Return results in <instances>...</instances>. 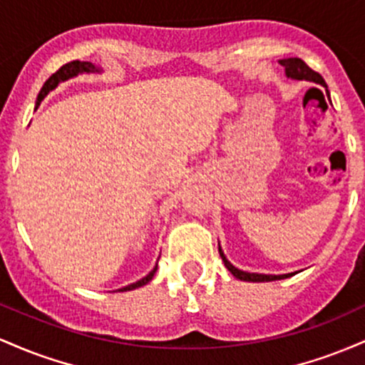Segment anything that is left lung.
Segmentation results:
<instances>
[{
  "mask_svg": "<svg viewBox=\"0 0 365 365\" xmlns=\"http://www.w3.org/2000/svg\"><path fill=\"white\" fill-rule=\"evenodd\" d=\"M279 65L283 66L284 72H287V77L290 78H297V81H311V82H316V83H321L322 87H326V94L329 96L328 92V86H326L324 78L321 77L319 73L314 72L311 66L307 65V63L300 60V58H287V60H279ZM220 255L221 259H223L225 266L228 267V271L232 273L235 278L238 279H244V282H274V279H283V278H288L290 274H278V276H273V274H255V273H245V271H240L237 269L233 264L228 262V259L225 257V254L221 252L220 249Z\"/></svg>",
  "mask_w": 365,
  "mask_h": 365,
  "instance_id": "8db88e82",
  "label": "left lung"
}]
</instances>
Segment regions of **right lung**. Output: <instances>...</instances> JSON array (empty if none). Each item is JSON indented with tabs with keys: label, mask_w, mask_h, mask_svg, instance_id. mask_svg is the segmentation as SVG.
<instances>
[{
	"label": "right lung",
	"mask_w": 365,
	"mask_h": 365,
	"mask_svg": "<svg viewBox=\"0 0 365 365\" xmlns=\"http://www.w3.org/2000/svg\"><path fill=\"white\" fill-rule=\"evenodd\" d=\"M83 72H99V70L96 68V66L92 65V63H89V61H78V60H73V61L65 63V65H63L61 68L58 70V72H54V73L51 75V77H49L48 81L44 82L43 89H41L39 96H37V103H36V106H39L41 101H43V99L46 98V96H48V92H49V91H53L54 87L58 86V83L63 82V81H66V78H70V77H75V75H77V73H83ZM156 269H158V266L154 267V269L150 271V273H149L148 276H145V278H142L140 282L128 284V287H125V288H120L118 292L133 290V288H139V287H142V284L149 283L150 279H153L154 273H156Z\"/></svg>",
	"instance_id": "add662e5"
}]
</instances>
